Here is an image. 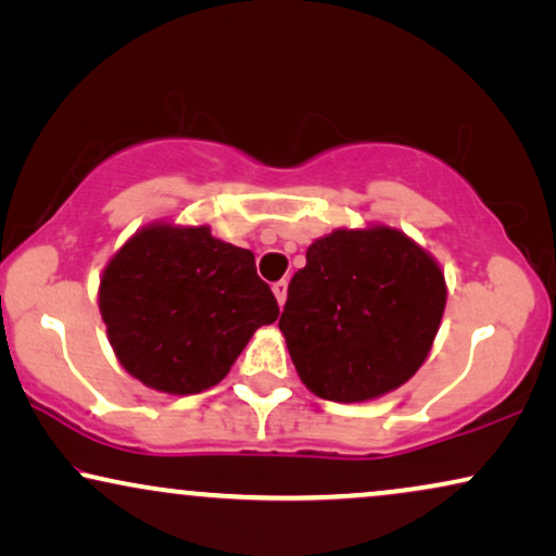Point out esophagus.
I'll return each mask as SVG.
<instances>
[{
    "label": "esophagus",
    "instance_id": "34e87169",
    "mask_svg": "<svg viewBox=\"0 0 556 556\" xmlns=\"http://www.w3.org/2000/svg\"><path fill=\"white\" fill-rule=\"evenodd\" d=\"M271 292H274V298H277L279 307H285V302H287V282H285V279H279V282H274V285H271Z\"/></svg>",
    "mask_w": 556,
    "mask_h": 556
}]
</instances>
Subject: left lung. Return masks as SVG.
Returning a JSON list of instances; mask_svg holds the SVG:
<instances>
[{
  "label": "left lung",
  "mask_w": 556,
  "mask_h": 556,
  "mask_svg": "<svg viewBox=\"0 0 556 556\" xmlns=\"http://www.w3.org/2000/svg\"><path fill=\"white\" fill-rule=\"evenodd\" d=\"M447 302L438 258L399 228H336L309 243L279 317L302 383L330 402H371L425 364Z\"/></svg>",
  "instance_id": "left-lung-1"
}]
</instances>
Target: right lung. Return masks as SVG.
<instances>
[{
    "label": "right lung",
    "mask_w": 556,
    "mask_h": 556,
    "mask_svg": "<svg viewBox=\"0 0 556 556\" xmlns=\"http://www.w3.org/2000/svg\"><path fill=\"white\" fill-rule=\"evenodd\" d=\"M99 309L124 371L169 396L224 381L251 336L279 317L249 249L173 220L139 228L109 258Z\"/></svg>",
    "instance_id": "add662e5"
}]
</instances>
